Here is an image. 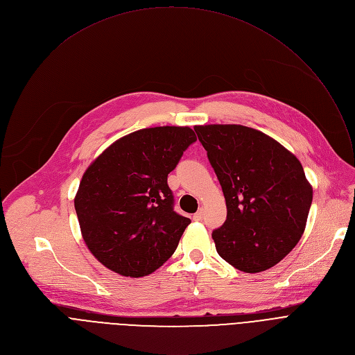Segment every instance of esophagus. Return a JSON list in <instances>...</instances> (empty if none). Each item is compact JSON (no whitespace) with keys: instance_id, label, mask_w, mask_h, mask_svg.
I'll return each instance as SVG.
<instances>
[{"instance_id":"esophagus-1","label":"esophagus","mask_w":355,"mask_h":355,"mask_svg":"<svg viewBox=\"0 0 355 355\" xmlns=\"http://www.w3.org/2000/svg\"><path fill=\"white\" fill-rule=\"evenodd\" d=\"M192 219L196 220V222H200L202 219H204V209H199V211L192 216Z\"/></svg>"}]
</instances>
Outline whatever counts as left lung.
Returning <instances> with one entry per match:
<instances>
[{
    "label": "left lung",
    "instance_id": "8db88e82",
    "mask_svg": "<svg viewBox=\"0 0 355 355\" xmlns=\"http://www.w3.org/2000/svg\"><path fill=\"white\" fill-rule=\"evenodd\" d=\"M220 182L227 216L212 232L218 254L243 272L278 264L305 230L313 189L299 160L241 125L193 128Z\"/></svg>",
    "mask_w": 355,
    "mask_h": 355
}]
</instances>
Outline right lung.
Instances as JSON below:
<instances>
[{"label": "right lung", "mask_w": 355, "mask_h": 355, "mask_svg": "<svg viewBox=\"0 0 355 355\" xmlns=\"http://www.w3.org/2000/svg\"><path fill=\"white\" fill-rule=\"evenodd\" d=\"M195 140L188 126L140 129L87 168L74 208L83 239L101 264L139 278L174 254L191 220L174 211L167 177Z\"/></svg>", "instance_id": "1"}]
</instances>
